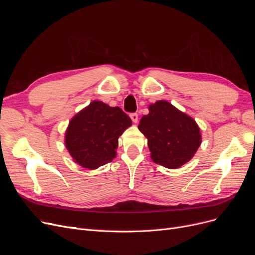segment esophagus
Segmentation results:
<instances>
[{"label": "esophagus", "mask_w": 255, "mask_h": 255, "mask_svg": "<svg viewBox=\"0 0 255 255\" xmlns=\"http://www.w3.org/2000/svg\"><path fill=\"white\" fill-rule=\"evenodd\" d=\"M129 117H130V119H132V121H133L134 123H137V121H138V114L132 113V114L129 115Z\"/></svg>", "instance_id": "1"}]
</instances>
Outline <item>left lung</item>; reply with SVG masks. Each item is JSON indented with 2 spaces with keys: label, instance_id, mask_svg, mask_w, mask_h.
Returning <instances> with one entry per match:
<instances>
[{
  "label": "left lung",
  "instance_id": "8db88e82",
  "mask_svg": "<svg viewBox=\"0 0 255 255\" xmlns=\"http://www.w3.org/2000/svg\"><path fill=\"white\" fill-rule=\"evenodd\" d=\"M138 128L148 139L152 160L169 169L186 164L201 144L197 122L164 100L149 105Z\"/></svg>",
  "mask_w": 255,
  "mask_h": 255
}]
</instances>
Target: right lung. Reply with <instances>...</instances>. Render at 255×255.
<instances>
[{"instance_id":"obj_1","label":"right lung","mask_w":255,"mask_h":255,"mask_svg":"<svg viewBox=\"0 0 255 255\" xmlns=\"http://www.w3.org/2000/svg\"><path fill=\"white\" fill-rule=\"evenodd\" d=\"M132 126V120L120 107L92 101L69 122L65 144L80 166L94 169L116 157L118 138Z\"/></svg>"}]
</instances>
